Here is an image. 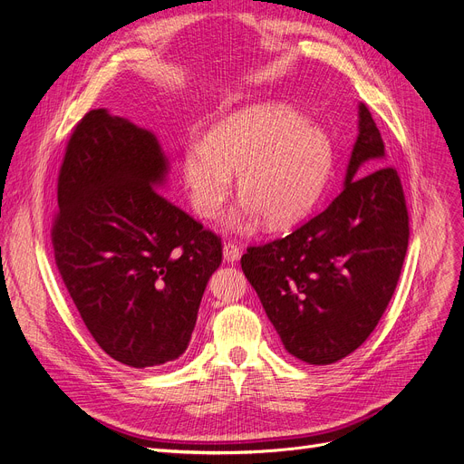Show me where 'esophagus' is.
<instances>
[{"label":"esophagus","instance_id":"34e87169","mask_svg":"<svg viewBox=\"0 0 464 464\" xmlns=\"http://www.w3.org/2000/svg\"><path fill=\"white\" fill-rule=\"evenodd\" d=\"M238 258H241V248H238V245H233V243L223 245V260L233 264Z\"/></svg>","mask_w":464,"mask_h":464}]
</instances>
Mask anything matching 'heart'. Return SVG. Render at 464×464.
<instances>
[{"label": "heart", "instance_id": "b5f03b06", "mask_svg": "<svg viewBox=\"0 0 464 464\" xmlns=\"http://www.w3.org/2000/svg\"><path fill=\"white\" fill-rule=\"evenodd\" d=\"M331 145L321 130L279 105L252 107L191 140L181 171L193 208L216 218L233 188L269 229L293 226L312 210L327 181Z\"/></svg>", "mask_w": 464, "mask_h": 464}]
</instances>
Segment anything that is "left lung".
I'll return each instance as SVG.
<instances>
[{
    "mask_svg": "<svg viewBox=\"0 0 464 464\" xmlns=\"http://www.w3.org/2000/svg\"><path fill=\"white\" fill-rule=\"evenodd\" d=\"M382 163L381 131L362 102L338 197L290 235L243 254L246 279L285 350L300 362L329 365L355 352L398 286L409 214L398 169Z\"/></svg>",
    "mask_w": 464,
    "mask_h": 464,
    "instance_id": "obj_1",
    "label": "left lung"
}]
</instances>
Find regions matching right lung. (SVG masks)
<instances>
[{"mask_svg": "<svg viewBox=\"0 0 464 464\" xmlns=\"http://www.w3.org/2000/svg\"><path fill=\"white\" fill-rule=\"evenodd\" d=\"M166 171L157 137L105 109L74 126L59 169L57 269L97 344L135 369L187 350L221 264V238L157 191Z\"/></svg>", "mask_w": 464, "mask_h": 464, "instance_id": "obj_1", "label": "right lung"}]
</instances>
